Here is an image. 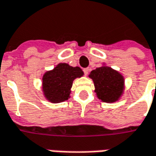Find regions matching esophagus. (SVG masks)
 <instances>
[{
    "instance_id": "1",
    "label": "esophagus",
    "mask_w": 156,
    "mask_h": 156,
    "mask_svg": "<svg viewBox=\"0 0 156 156\" xmlns=\"http://www.w3.org/2000/svg\"><path fill=\"white\" fill-rule=\"evenodd\" d=\"M83 71H84V74H85L86 76H87L88 73H89V69H88V68H86V69H83Z\"/></svg>"
}]
</instances>
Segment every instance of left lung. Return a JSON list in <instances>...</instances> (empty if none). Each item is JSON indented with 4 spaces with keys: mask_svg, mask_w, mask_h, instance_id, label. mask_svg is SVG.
I'll return each instance as SVG.
<instances>
[{
    "mask_svg": "<svg viewBox=\"0 0 156 156\" xmlns=\"http://www.w3.org/2000/svg\"><path fill=\"white\" fill-rule=\"evenodd\" d=\"M89 77L94 81L98 99L103 102H116L124 94V76L111 67L103 64L91 71Z\"/></svg>",
    "mask_w": 156,
    "mask_h": 156,
    "instance_id": "left-lung-1",
    "label": "left lung"
}]
</instances>
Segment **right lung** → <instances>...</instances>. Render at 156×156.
Listing matches in <instances>:
<instances>
[{
    "label": "right lung",
    "instance_id": "right-lung-1",
    "mask_svg": "<svg viewBox=\"0 0 156 156\" xmlns=\"http://www.w3.org/2000/svg\"><path fill=\"white\" fill-rule=\"evenodd\" d=\"M84 75L80 67L58 63L42 78V90L44 98L51 103H60L70 98L73 81Z\"/></svg>",
    "mask_w": 156,
    "mask_h": 156
}]
</instances>
